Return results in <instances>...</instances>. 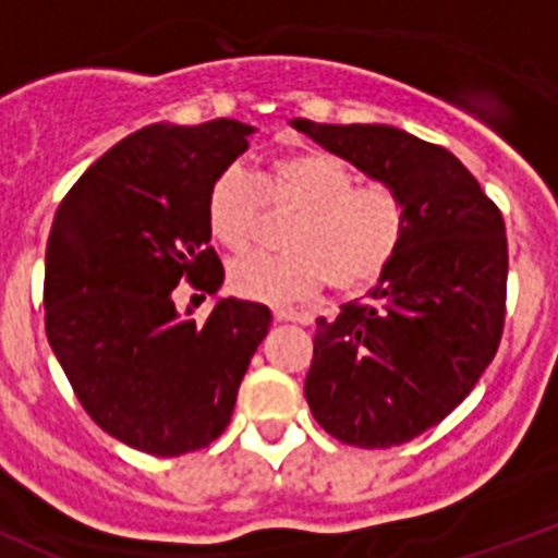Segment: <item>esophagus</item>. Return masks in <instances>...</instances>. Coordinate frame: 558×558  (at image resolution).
I'll return each mask as SVG.
<instances>
[{
  "label": "esophagus",
  "mask_w": 558,
  "mask_h": 558,
  "mask_svg": "<svg viewBox=\"0 0 558 558\" xmlns=\"http://www.w3.org/2000/svg\"><path fill=\"white\" fill-rule=\"evenodd\" d=\"M274 316H276V322H293V325H307V316H302V313H296V311H288V307H276Z\"/></svg>",
  "instance_id": "1"
}]
</instances>
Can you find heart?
I'll use <instances>...</instances> for the list:
<instances>
[{"instance_id":"heart-1","label":"heart","mask_w":558,"mask_h":558,"mask_svg":"<svg viewBox=\"0 0 558 558\" xmlns=\"http://www.w3.org/2000/svg\"><path fill=\"white\" fill-rule=\"evenodd\" d=\"M259 202L296 210L282 256H245L230 268L239 296L284 305L322 284L339 293L371 288L404 236L402 199L390 187H359V177L328 150H296L265 168L259 185L239 168L222 170L205 199V222L222 247L242 253L259 230Z\"/></svg>"}]
</instances>
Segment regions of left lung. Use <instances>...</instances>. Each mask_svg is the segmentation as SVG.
<instances>
[{
  "instance_id": "8db88e82",
  "label": "left lung",
  "mask_w": 558,
  "mask_h": 558,
  "mask_svg": "<svg viewBox=\"0 0 558 558\" xmlns=\"http://www.w3.org/2000/svg\"><path fill=\"white\" fill-rule=\"evenodd\" d=\"M402 199L404 236L367 296L316 319L305 399L353 448L416 439L464 402L505 325L508 239L499 207L450 150L390 124L293 119Z\"/></svg>"
}]
</instances>
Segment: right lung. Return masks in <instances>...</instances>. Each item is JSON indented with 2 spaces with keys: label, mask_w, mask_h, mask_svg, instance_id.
Segmentation results:
<instances>
[{
  "label": "right lung",
  "mask_w": 558,
  "mask_h": 558,
  "mask_svg": "<svg viewBox=\"0 0 558 558\" xmlns=\"http://www.w3.org/2000/svg\"><path fill=\"white\" fill-rule=\"evenodd\" d=\"M253 124H147L96 159L57 210L45 251V333L105 434L154 456L219 439L268 336L259 302L217 296L205 323L175 284L219 293L205 199L251 147ZM205 299V296H202Z\"/></svg>",
  "instance_id": "1"
}]
</instances>
